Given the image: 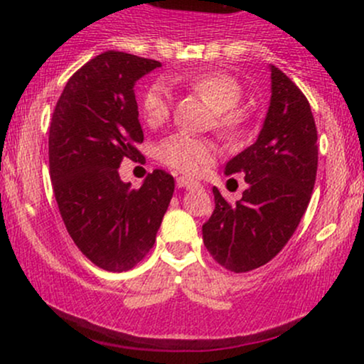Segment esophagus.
<instances>
[{
  "instance_id": "1",
  "label": "esophagus",
  "mask_w": 364,
  "mask_h": 364,
  "mask_svg": "<svg viewBox=\"0 0 364 364\" xmlns=\"http://www.w3.org/2000/svg\"><path fill=\"white\" fill-rule=\"evenodd\" d=\"M176 185H178V188H186V190H190V188L198 186V183L193 181V179L186 178V176H179L176 179Z\"/></svg>"
}]
</instances>
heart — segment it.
Returning <instances> with one entry per match:
<instances>
[{
    "mask_svg": "<svg viewBox=\"0 0 364 364\" xmlns=\"http://www.w3.org/2000/svg\"><path fill=\"white\" fill-rule=\"evenodd\" d=\"M200 97L205 99L215 111V124L220 132L236 133L241 124V112L235 109L243 99V90L236 78L220 72H205L178 77ZM171 92L162 80L152 82L140 95L141 118L149 127H161L169 116ZM157 157L169 168L185 174H196L214 161V147L205 140L186 133H174L162 140L157 147Z\"/></svg>",
    "mask_w": 364,
    "mask_h": 364,
    "instance_id": "1",
    "label": "heart"
}]
</instances>
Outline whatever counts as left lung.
I'll list each match as a JSON object with an SVG mask.
<instances>
[{
  "instance_id": "1",
  "label": "left lung",
  "mask_w": 364,
  "mask_h": 364,
  "mask_svg": "<svg viewBox=\"0 0 364 364\" xmlns=\"http://www.w3.org/2000/svg\"><path fill=\"white\" fill-rule=\"evenodd\" d=\"M270 80V106L257 141L225 164V174H245L248 188L231 205L214 186V214L202 228L214 260L236 274L265 265L286 246L316 179L318 136L310 102L275 66Z\"/></svg>"
}]
</instances>
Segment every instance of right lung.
<instances>
[{"label":"right lung","instance_id":"obj_1","mask_svg":"<svg viewBox=\"0 0 364 364\" xmlns=\"http://www.w3.org/2000/svg\"><path fill=\"white\" fill-rule=\"evenodd\" d=\"M156 60L106 51L66 83L49 127V173L66 231L92 263L109 272L133 269L156 243L174 178L156 169L139 190L119 178L123 159L141 154L136 80Z\"/></svg>","mask_w":364,"mask_h":364}]
</instances>
